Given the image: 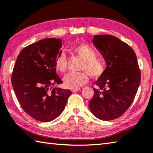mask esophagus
<instances>
[{"label": "esophagus", "mask_w": 153, "mask_h": 153, "mask_svg": "<svg viewBox=\"0 0 153 153\" xmlns=\"http://www.w3.org/2000/svg\"><path fill=\"white\" fill-rule=\"evenodd\" d=\"M81 89V88H77V89H71V91L72 92H76V91H78Z\"/></svg>", "instance_id": "obj_1"}]
</instances>
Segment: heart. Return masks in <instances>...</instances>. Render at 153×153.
Wrapping results in <instances>:
<instances>
[{
	"mask_svg": "<svg viewBox=\"0 0 153 153\" xmlns=\"http://www.w3.org/2000/svg\"><path fill=\"white\" fill-rule=\"evenodd\" d=\"M73 51L83 59L82 70L83 72L68 74L64 77V82L66 88L77 89L88 82L89 76L93 78H98L105 73L107 68L106 60L101 56H96V52L87 44H81L75 46ZM55 65L59 72L64 73L67 69V58L64 52L59 53L55 62Z\"/></svg>",
	"mask_w": 153,
	"mask_h": 153,
	"instance_id": "b5f03b06",
	"label": "heart"
}]
</instances>
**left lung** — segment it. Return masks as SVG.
Returning <instances> with one entry per match:
<instances>
[{
	"mask_svg": "<svg viewBox=\"0 0 153 153\" xmlns=\"http://www.w3.org/2000/svg\"><path fill=\"white\" fill-rule=\"evenodd\" d=\"M93 43L106 60L107 68L95 82L89 107L101 120H113L125 113L133 101L140 70L133 50L117 37L96 35Z\"/></svg>",
	"mask_w": 153,
	"mask_h": 153,
	"instance_id": "8db88e82",
	"label": "left lung"
}]
</instances>
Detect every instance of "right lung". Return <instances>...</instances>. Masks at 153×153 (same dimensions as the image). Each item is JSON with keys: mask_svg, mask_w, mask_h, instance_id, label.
Here are the masks:
<instances>
[{"mask_svg": "<svg viewBox=\"0 0 153 153\" xmlns=\"http://www.w3.org/2000/svg\"><path fill=\"white\" fill-rule=\"evenodd\" d=\"M62 46L61 39L41 40L22 50L14 64L11 82L15 95L24 111L39 121L58 117L72 93L52 87L63 83L55 65Z\"/></svg>", "mask_w": 153, "mask_h": 153, "instance_id": "right-lung-1", "label": "right lung"}]
</instances>
